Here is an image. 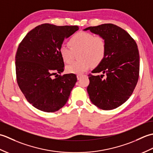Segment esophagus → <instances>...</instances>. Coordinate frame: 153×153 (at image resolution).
Here are the masks:
<instances>
[{
  "mask_svg": "<svg viewBox=\"0 0 153 153\" xmlns=\"http://www.w3.org/2000/svg\"><path fill=\"white\" fill-rule=\"evenodd\" d=\"M81 77H82V75H81V74L77 75V79H79L81 78Z\"/></svg>",
  "mask_w": 153,
  "mask_h": 153,
  "instance_id": "34e87169",
  "label": "esophagus"
}]
</instances>
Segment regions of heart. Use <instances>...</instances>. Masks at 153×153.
Segmentation results:
<instances>
[{"label":"heart","mask_w":153,"mask_h":153,"mask_svg":"<svg viewBox=\"0 0 153 153\" xmlns=\"http://www.w3.org/2000/svg\"><path fill=\"white\" fill-rule=\"evenodd\" d=\"M69 47L62 46L60 56L64 62L70 64L74 60L75 53L79 52V60L75 62L66 68L68 74H82L90 67L97 66L105 59L107 51L106 42L101 36H95L88 32L75 34L68 41Z\"/></svg>","instance_id":"1"}]
</instances>
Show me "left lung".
<instances>
[{"instance_id":"1","label":"left lung","mask_w":153,"mask_h":153,"mask_svg":"<svg viewBox=\"0 0 153 153\" xmlns=\"http://www.w3.org/2000/svg\"><path fill=\"white\" fill-rule=\"evenodd\" d=\"M105 38L107 51L105 59L89 74L87 92L91 101L98 108L109 110L128 100L137 85L139 74V54L137 43L128 32L114 24L89 27L84 31Z\"/></svg>"}]
</instances>
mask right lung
<instances>
[{"mask_svg":"<svg viewBox=\"0 0 153 153\" xmlns=\"http://www.w3.org/2000/svg\"><path fill=\"white\" fill-rule=\"evenodd\" d=\"M78 30L77 25L41 24L19 43L16 54V79L25 99L35 108L54 112L67 102L77 77L74 74L60 76L64 63L59 49L64 39ZM54 74L56 78L52 79Z\"/></svg>","mask_w":153,"mask_h":153,"instance_id":"obj_1","label":"right lung"}]
</instances>
